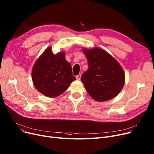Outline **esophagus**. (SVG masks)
Masks as SVG:
<instances>
[{"label": "esophagus", "instance_id": "34e87169", "mask_svg": "<svg viewBox=\"0 0 154 154\" xmlns=\"http://www.w3.org/2000/svg\"><path fill=\"white\" fill-rule=\"evenodd\" d=\"M80 77H81V74H79V75H76V79H77V80H80Z\"/></svg>", "mask_w": 154, "mask_h": 154}]
</instances>
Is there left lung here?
<instances>
[{
    "instance_id": "obj_1",
    "label": "left lung",
    "mask_w": 154,
    "mask_h": 154,
    "mask_svg": "<svg viewBox=\"0 0 154 154\" xmlns=\"http://www.w3.org/2000/svg\"><path fill=\"white\" fill-rule=\"evenodd\" d=\"M83 50L88 69L82 74L81 81L88 94L98 102L115 97L125 83L122 67L113 57L101 48Z\"/></svg>"
}]
</instances>
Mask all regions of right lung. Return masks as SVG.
<instances>
[{"label":"right lung","mask_w":154,"mask_h":154,"mask_svg":"<svg viewBox=\"0 0 154 154\" xmlns=\"http://www.w3.org/2000/svg\"><path fill=\"white\" fill-rule=\"evenodd\" d=\"M64 52L54 54L48 47L37 60L32 71V78L37 91L48 97L63 93L75 80L71 64Z\"/></svg>","instance_id":"1"}]
</instances>
